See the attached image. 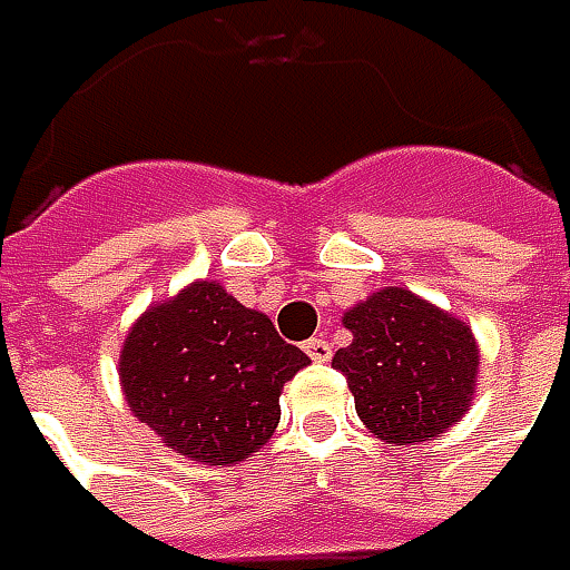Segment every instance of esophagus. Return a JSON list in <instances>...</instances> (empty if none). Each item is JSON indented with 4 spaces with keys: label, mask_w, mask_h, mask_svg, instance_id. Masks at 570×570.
Returning a JSON list of instances; mask_svg holds the SVG:
<instances>
[{
    "label": "esophagus",
    "mask_w": 570,
    "mask_h": 570,
    "mask_svg": "<svg viewBox=\"0 0 570 570\" xmlns=\"http://www.w3.org/2000/svg\"><path fill=\"white\" fill-rule=\"evenodd\" d=\"M304 352L311 355V362H317V364L333 358V348H330V342L326 340H307L304 342Z\"/></svg>",
    "instance_id": "esophagus-1"
}]
</instances>
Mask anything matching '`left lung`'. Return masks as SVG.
Segmentation results:
<instances>
[{
	"instance_id": "1",
	"label": "left lung",
	"mask_w": 570,
	"mask_h": 570,
	"mask_svg": "<svg viewBox=\"0 0 570 570\" xmlns=\"http://www.w3.org/2000/svg\"><path fill=\"white\" fill-rule=\"evenodd\" d=\"M352 345L333 355L355 412L383 444L441 438L470 412L479 342L460 317L409 288L390 285L342 314Z\"/></svg>"
}]
</instances>
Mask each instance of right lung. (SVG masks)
<instances>
[{"label": "right lung", "instance_id": "add662e5", "mask_svg": "<svg viewBox=\"0 0 570 570\" xmlns=\"http://www.w3.org/2000/svg\"><path fill=\"white\" fill-rule=\"evenodd\" d=\"M311 358L222 282L196 278L126 333L120 386L161 444L203 466L253 456L278 428V396Z\"/></svg>", "mask_w": 570, "mask_h": 570}]
</instances>
